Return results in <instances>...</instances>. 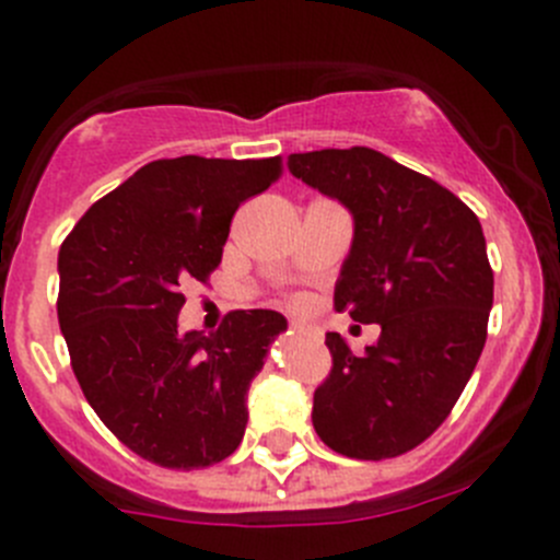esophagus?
<instances>
[{"mask_svg": "<svg viewBox=\"0 0 560 560\" xmlns=\"http://www.w3.org/2000/svg\"><path fill=\"white\" fill-rule=\"evenodd\" d=\"M292 330H298V334H308V330L301 328V325H292Z\"/></svg>", "mask_w": 560, "mask_h": 560, "instance_id": "esophagus-1", "label": "esophagus"}]
</instances>
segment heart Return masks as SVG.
<instances>
[{"label":"heart","instance_id":"b5f03b06","mask_svg":"<svg viewBox=\"0 0 560 560\" xmlns=\"http://www.w3.org/2000/svg\"><path fill=\"white\" fill-rule=\"evenodd\" d=\"M292 306H303V303H301V301H295V303H292Z\"/></svg>","mask_w":560,"mask_h":560}]
</instances>
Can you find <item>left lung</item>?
I'll return each mask as SVG.
<instances>
[{
	"mask_svg": "<svg viewBox=\"0 0 560 560\" xmlns=\"http://www.w3.org/2000/svg\"><path fill=\"white\" fill-rule=\"evenodd\" d=\"M290 172L355 219L334 306L380 323L366 355L325 336L334 366L314 390V430L345 457H399L446 421L485 350L495 284L485 232L448 188L377 150L292 153Z\"/></svg>",
	"mask_w": 560,
	"mask_h": 560,
	"instance_id": "8db88e82",
	"label": "left lung"
}]
</instances>
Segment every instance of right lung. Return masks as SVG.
<instances>
[{
    "mask_svg": "<svg viewBox=\"0 0 560 560\" xmlns=\"http://www.w3.org/2000/svg\"><path fill=\"white\" fill-rule=\"evenodd\" d=\"M281 177L273 159H161L97 199L59 248L57 317L86 401L148 463L199 470L243 441L246 394L287 319L235 308L180 334L186 284H208L232 215Z\"/></svg>",
    "mask_w": 560,
    "mask_h": 560,
    "instance_id": "1",
    "label": "right lung"
}]
</instances>
